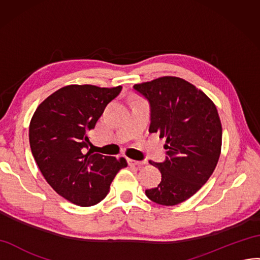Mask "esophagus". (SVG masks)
<instances>
[{
    "instance_id": "esophagus-1",
    "label": "esophagus",
    "mask_w": 260,
    "mask_h": 260,
    "mask_svg": "<svg viewBox=\"0 0 260 260\" xmlns=\"http://www.w3.org/2000/svg\"><path fill=\"white\" fill-rule=\"evenodd\" d=\"M128 164L130 166H137V167H140L145 164V160H135V159H131V158H128Z\"/></svg>"
}]
</instances>
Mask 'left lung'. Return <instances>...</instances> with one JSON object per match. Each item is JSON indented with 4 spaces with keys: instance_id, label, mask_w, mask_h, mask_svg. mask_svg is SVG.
Returning <instances> with one entry per match:
<instances>
[{
    "instance_id": "obj_1",
    "label": "left lung",
    "mask_w": 260,
    "mask_h": 260,
    "mask_svg": "<svg viewBox=\"0 0 260 260\" xmlns=\"http://www.w3.org/2000/svg\"><path fill=\"white\" fill-rule=\"evenodd\" d=\"M150 103L151 133L165 138L166 159L150 160L162 174L158 186L145 194L162 206H175L197 192L211 176L222 146V124L213 102L192 84L163 76L136 84Z\"/></svg>"
}]
</instances>
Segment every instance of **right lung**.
<instances>
[{"label": "right lung", "instance_id": "1", "mask_svg": "<svg viewBox=\"0 0 260 260\" xmlns=\"http://www.w3.org/2000/svg\"><path fill=\"white\" fill-rule=\"evenodd\" d=\"M121 88L64 86L47 97L30 120V149L41 174L55 192L76 206L101 202L117 173L128 165L123 157L88 149V132Z\"/></svg>", "mask_w": 260, "mask_h": 260}]
</instances>
